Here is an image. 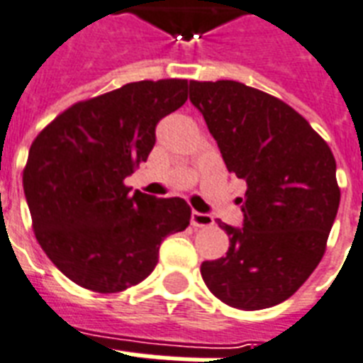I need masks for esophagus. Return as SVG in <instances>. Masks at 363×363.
Masks as SVG:
<instances>
[{"label": "esophagus", "instance_id": "esophagus-1", "mask_svg": "<svg viewBox=\"0 0 363 363\" xmlns=\"http://www.w3.org/2000/svg\"><path fill=\"white\" fill-rule=\"evenodd\" d=\"M191 225L194 228H211V225H214V218L211 214H203V212L194 211L191 212Z\"/></svg>", "mask_w": 363, "mask_h": 363}]
</instances>
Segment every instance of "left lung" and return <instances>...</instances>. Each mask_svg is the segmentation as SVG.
Instances as JSON below:
<instances>
[{
  "label": "left lung",
  "mask_w": 363,
  "mask_h": 363,
  "mask_svg": "<svg viewBox=\"0 0 363 363\" xmlns=\"http://www.w3.org/2000/svg\"><path fill=\"white\" fill-rule=\"evenodd\" d=\"M229 173L246 181L244 228L225 257L205 261L201 278L216 298L242 311L293 296L326 252L341 191L328 143L284 100L233 82H190ZM242 201V199H240Z\"/></svg>",
  "instance_id": "obj_1"
}]
</instances>
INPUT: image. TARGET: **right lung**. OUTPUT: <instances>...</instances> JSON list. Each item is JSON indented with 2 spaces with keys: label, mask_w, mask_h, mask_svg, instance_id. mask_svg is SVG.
I'll list each match as a JSON object with an SVG mask.
<instances>
[{
  "label": "right lung",
  "mask_w": 363,
  "mask_h": 363,
  "mask_svg": "<svg viewBox=\"0 0 363 363\" xmlns=\"http://www.w3.org/2000/svg\"><path fill=\"white\" fill-rule=\"evenodd\" d=\"M188 99V79H143L79 100L31 143L23 194L40 248L76 285L111 294L141 284L167 235L190 225L181 197L126 186L147 160L162 117Z\"/></svg>",
  "instance_id": "add662e5"
}]
</instances>
